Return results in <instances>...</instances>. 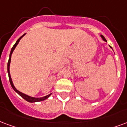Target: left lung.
<instances>
[{
	"label": "left lung",
	"mask_w": 127,
	"mask_h": 127,
	"mask_svg": "<svg viewBox=\"0 0 127 127\" xmlns=\"http://www.w3.org/2000/svg\"><path fill=\"white\" fill-rule=\"evenodd\" d=\"M101 37H102V39H103V40H104V41H105V42H107L106 40V39H105V37H104V36H103V35H101ZM110 48H112V47L110 46Z\"/></svg>",
	"instance_id": "obj_1"
}]
</instances>
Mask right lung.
I'll list each match as a JSON object with an SVG mask.
<instances>
[{
    "instance_id": "right-lung-1",
    "label": "right lung",
    "mask_w": 127,
    "mask_h": 127,
    "mask_svg": "<svg viewBox=\"0 0 127 127\" xmlns=\"http://www.w3.org/2000/svg\"><path fill=\"white\" fill-rule=\"evenodd\" d=\"M25 35V34H23L22 36H21V37L19 38L18 40H17V41L16 42L15 44H14L13 46L12 47V48H11V52H10V55H9V59H8V64H7V71H8L9 81H10V83H11V87H13V89L15 91V92L17 93V94H18L20 96H21V97H23V99H25L26 101H28V102H32V103H33V102H41V101H43V100H45L46 99H47V98L49 97L50 95L52 94H49V95H46V96H44V97H31V96H29V95H28L24 94H23V93H21V92L18 91V90L16 89L15 87L14 86L13 83V81H12V79H11V75H10V71H9V68H10V63H11V55H12L13 52V50L16 48V46H17V45L19 44V41H20L21 39V38H22V37H23V36Z\"/></svg>"
}]
</instances>
